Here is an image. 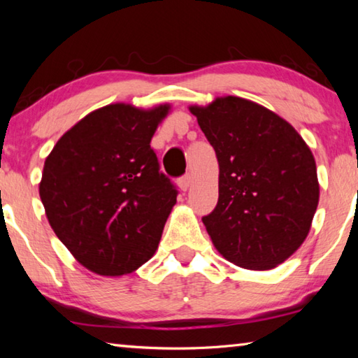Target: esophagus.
I'll return each instance as SVG.
<instances>
[{
    "instance_id": "34e87169",
    "label": "esophagus",
    "mask_w": 358,
    "mask_h": 358,
    "mask_svg": "<svg viewBox=\"0 0 358 358\" xmlns=\"http://www.w3.org/2000/svg\"><path fill=\"white\" fill-rule=\"evenodd\" d=\"M191 183H192L191 175H189V173H186L185 177H181V178H180V181H178V186H180V189H181V191H187V189H189Z\"/></svg>"
}]
</instances>
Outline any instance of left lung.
Returning <instances> with one entry per match:
<instances>
[{"label": "left lung", "instance_id": "left-lung-1", "mask_svg": "<svg viewBox=\"0 0 358 358\" xmlns=\"http://www.w3.org/2000/svg\"><path fill=\"white\" fill-rule=\"evenodd\" d=\"M216 151L220 197L202 221L229 262L271 270L308 237L319 203L316 161L280 115L238 96L191 106Z\"/></svg>", "mask_w": 358, "mask_h": 358}]
</instances>
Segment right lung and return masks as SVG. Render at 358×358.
Returning <instances> with one entry per match:
<instances>
[{
  "instance_id": "add662e5",
  "label": "right lung",
  "mask_w": 358,
  "mask_h": 358,
  "mask_svg": "<svg viewBox=\"0 0 358 358\" xmlns=\"http://www.w3.org/2000/svg\"><path fill=\"white\" fill-rule=\"evenodd\" d=\"M169 110L101 107L64 132L44 162L39 196L47 220L96 275L132 273L157 250L178 194L150 147Z\"/></svg>"
}]
</instances>
